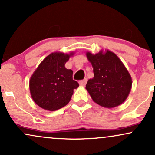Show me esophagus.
Segmentation results:
<instances>
[{
  "mask_svg": "<svg viewBox=\"0 0 155 155\" xmlns=\"http://www.w3.org/2000/svg\"><path fill=\"white\" fill-rule=\"evenodd\" d=\"M87 81V80L86 79V78H85V79L82 80V81H80L79 83H80V85H81V86H85V85H86Z\"/></svg>",
  "mask_w": 155,
  "mask_h": 155,
  "instance_id": "1",
  "label": "esophagus"
}]
</instances>
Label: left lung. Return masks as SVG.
<instances>
[{
	"instance_id": "obj_1",
	"label": "left lung",
	"mask_w": 155,
	"mask_h": 155,
	"mask_svg": "<svg viewBox=\"0 0 155 155\" xmlns=\"http://www.w3.org/2000/svg\"><path fill=\"white\" fill-rule=\"evenodd\" d=\"M94 77L87 81L85 88L93 101L107 108L118 106L127 100L132 85L131 77L117 55L108 49L96 54L87 51Z\"/></svg>"
}]
</instances>
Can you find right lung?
Returning a JSON list of instances; mask_svg holds the SVG:
<instances>
[{
  "label": "right lung",
  "instance_id": "right-lung-1",
  "mask_svg": "<svg viewBox=\"0 0 155 155\" xmlns=\"http://www.w3.org/2000/svg\"><path fill=\"white\" fill-rule=\"evenodd\" d=\"M74 51L70 54L56 51L42 60L29 81L31 96L35 104L45 110L54 111L70 102L74 89L79 84L72 79V70L65 68V63Z\"/></svg>",
  "mask_w": 155,
  "mask_h": 155
}]
</instances>
